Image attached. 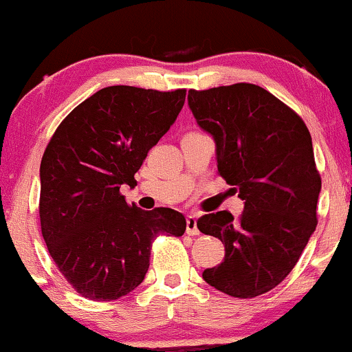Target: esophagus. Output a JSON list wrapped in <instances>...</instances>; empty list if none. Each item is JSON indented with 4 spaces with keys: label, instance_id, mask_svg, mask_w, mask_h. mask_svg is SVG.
Segmentation results:
<instances>
[{
    "label": "esophagus",
    "instance_id": "1",
    "mask_svg": "<svg viewBox=\"0 0 352 352\" xmlns=\"http://www.w3.org/2000/svg\"><path fill=\"white\" fill-rule=\"evenodd\" d=\"M199 233H200V230H199V227H197L195 215H188L187 217V235L195 236V235H199Z\"/></svg>",
    "mask_w": 352,
    "mask_h": 352
}]
</instances>
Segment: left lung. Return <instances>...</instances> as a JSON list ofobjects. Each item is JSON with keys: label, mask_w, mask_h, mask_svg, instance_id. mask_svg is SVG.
I'll return each instance as SVG.
<instances>
[{"label": "left lung", "mask_w": 352, "mask_h": 352, "mask_svg": "<svg viewBox=\"0 0 352 352\" xmlns=\"http://www.w3.org/2000/svg\"><path fill=\"white\" fill-rule=\"evenodd\" d=\"M197 124L215 140L218 173L235 185L245 210L197 221L225 245L204 280L235 298L268 293L288 276L316 230L321 177L302 119L268 91L248 82L188 91Z\"/></svg>", "instance_id": "left-lung-1"}]
</instances>
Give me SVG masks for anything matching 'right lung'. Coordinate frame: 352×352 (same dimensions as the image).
I'll use <instances>...</instances> for the list:
<instances>
[{
  "label": "right lung",
  "instance_id": "obj_1",
  "mask_svg": "<svg viewBox=\"0 0 352 352\" xmlns=\"http://www.w3.org/2000/svg\"><path fill=\"white\" fill-rule=\"evenodd\" d=\"M185 92L104 87L51 137L39 168L41 232L60 274L80 296H125L144 281L155 236L184 235L180 212L129 205L120 188L135 187V172L175 122Z\"/></svg>",
  "mask_w": 352,
  "mask_h": 352
}]
</instances>
